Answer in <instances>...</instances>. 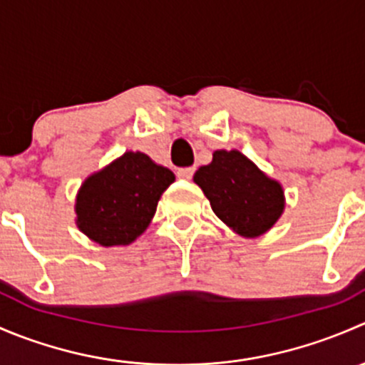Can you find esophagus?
Masks as SVG:
<instances>
[{"mask_svg": "<svg viewBox=\"0 0 365 365\" xmlns=\"http://www.w3.org/2000/svg\"><path fill=\"white\" fill-rule=\"evenodd\" d=\"M194 171H196L194 168H180L176 175H178V178H182V180H190L192 178Z\"/></svg>", "mask_w": 365, "mask_h": 365, "instance_id": "34e87169", "label": "esophagus"}]
</instances>
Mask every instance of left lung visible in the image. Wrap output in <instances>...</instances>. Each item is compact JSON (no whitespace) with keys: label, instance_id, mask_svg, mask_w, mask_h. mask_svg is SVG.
<instances>
[{"label":"left lung","instance_id":"8db88e82","mask_svg":"<svg viewBox=\"0 0 365 365\" xmlns=\"http://www.w3.org/2000/svg\"><path fill=\"white\" fill-rule=\"evenodd\" d=\"M213 213L245 238L267 233L284 212V190L238 150H217L194 175Z\"/></svg>","mask_w":365,"mask_h":365}]
</instances>
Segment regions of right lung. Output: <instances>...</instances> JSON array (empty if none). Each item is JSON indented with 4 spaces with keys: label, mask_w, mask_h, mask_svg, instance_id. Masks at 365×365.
Segmentation results:
<instances>
[{
    "label": "right lung",
    "mask_w": 365,
    "mask_h": 365,
    "mask_svg": "<svg viewBox=\"0 0 365 365\" xmlns=\"http://www.w3.org/2000/svg\"><path fill=\"white\" fill-rule=\"evenodd\" d=\"M175 182L171 169L146 153L125 152L84 180L77 192V227L90 240L113 247L145 233L162 192Z\"/></svg>",
    "instance_id": "1"
}]
</instances>
